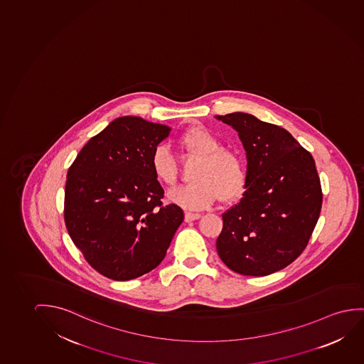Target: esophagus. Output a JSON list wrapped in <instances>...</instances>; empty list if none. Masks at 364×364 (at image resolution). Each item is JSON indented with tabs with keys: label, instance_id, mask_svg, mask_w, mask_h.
Wrapping results in <instances>:
<instances>
[{
	"label": "esophagus",
	"instance_id": "obj_1",
	"mask_svg": "<svg viewBox=\"0 0 364 364\" xmlns=\"http://www.w3.org/2000/svg\"><path fill=\"white\" fill-rule=\"evenodd\" d=\"M201 214L199 213H185V222H194V220H198V219H200Z\"/></svg>",
	"mask_w": 364,
	"mask_h": 364
}]
</instances>
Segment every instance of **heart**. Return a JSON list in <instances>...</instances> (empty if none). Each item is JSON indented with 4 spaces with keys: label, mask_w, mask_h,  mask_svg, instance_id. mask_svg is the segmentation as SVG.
I'll list each match as a JSON object with an SVG mask.
<instances>
[{
    "label": "heart",
    "mask_w": 364,
    "mask_h": 364,
    "mask_svg": "<svg viewBox=\"0 0 364 364\" xmlns=\"http://www.w3.org/2000/svg\"><path fill=\"white\" fill-rule=\"evenodd\" d=\"M179 144L185 151L199 158L191 180L168 193L171 204L188 210H200L214 204L218 198L224 203L235 200L245 189L247 171L235 151L222 148V140L205 127H193L183 132ZM154 178L165 186L174 185L176 164L170 149L160 144L150 155Z\"/></svg>",
    "instance_id": "1"
}]
</instances>
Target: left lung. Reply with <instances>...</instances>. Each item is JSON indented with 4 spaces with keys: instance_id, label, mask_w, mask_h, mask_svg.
Instances as JSON below:
<instances>
[{
    "instance_id": "8db88e82",
    "label": "left lung",
    "mask_w": 364,
    "mask_h": 364,
    "mask_svg": "<svg viewBox=\"0 0 364 364\" xmlns=\"http://www.w3.org/2000/svg\"><path fill=\"white\" fill-rule=\"evenodd\" d=\"M247 151L242 200L223 214L216 250L228 268L264 277L301 255L321 214V180L311 153L283 127L247 112L215 116Z\"/></svg>"
}]
</instances>
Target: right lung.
Returning a JSON list of instances; mask_svg holds the SVG:
<instances>
[{"label":"right lung","instance_id":"add662e5","mask_svg":"<svg viewBox=\"0 0 364 364\" xmlns=\"http://www.w3.org/2000/svg\"><path fill=\"white\" fill-rule=\"evenodd\" d=\"M170 127L122 116L91 137L68 171L65 224L75 245L100 274L135 279L163 262L184 213L163 205L150 168L153 149Z\"/></svg>","mask_w":364,"mask_h":364}]
</instances>
